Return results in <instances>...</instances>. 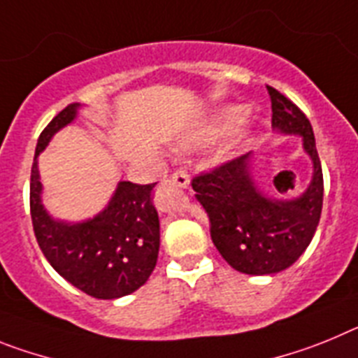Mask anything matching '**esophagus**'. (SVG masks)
<instances>
[{
	"instance_id": "34e87169",
	"label": "esophagus",
	"mask_w": 358,
	"mask_h": 358,
	"mask_svg": "<svg viewBox=\"0 0 358 358\" xmlns=\"http://www.w3.org/2000/svg\"><path fill=\"white\" fill-rule=\"evenodd\" d=\"M171 182L175 183V185H178V187L187 189L189 183H191V178H189V175L185 171H176V173H173V176H171Z\"/></svg>"
}]
</instances>
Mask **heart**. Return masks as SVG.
Masks as SVG:
<instances>
[{"instance_id": "heart-1", "label": "heart", "mask_w": 358, "mask_h": 358, "mask_svg": "<svg viewBox=\"0 0 358 358\" xmlns=\"http://www.w3.org/2000/svg\"><path fill=\"white\" fill-rule=\"evenodd\" d=\"M245 115H247L245 106H227L201 127L196 136H192V141L187 145L207 144V142L217 141V138L229 135V133L234 131L239 124L243 122Z\"/></svg>"}]
</instances>
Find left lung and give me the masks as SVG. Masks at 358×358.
I'll list each match as a JSON object with an SVG mask.
<instances>
[{
    "instance_id": "obj_1",
    "label": "left lung",
    "mask_w": 358,
    "mask_h": 358,
    "mask_svg": "<svg viewBox=\"0 0 358 358\" xmlns=\"http://www.w3.org/2000/svg\"><path fill=\"white\" fill-rule=\"evenodd\" d=\"M266 90L272 101L273 131L301 136L304 153L312 160L306 191L295 198L265 194L254 180L252 153L192 178L196 200L209 216L217 252L232 268L248 275L278 273L299 259L317 231L324 192L312 124L282 93L270 86Z\"/></svg>"
}]
</instances>
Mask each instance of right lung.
I'll use <instances>...</instances> for the list:
<instances>
[{
	"label": "right lung",
	"instance_id": "1",
	"mask_svg": "<svg viewBox=\"0 0 358 358\" xmlns=\"http://www.w3.org/2000/svg\"><path fill=\"white\" fill-rule=\"evenodd\" d=\"M80 104L66 106L43 129L30 175V214L37 243L59 275L95 299L133 294L155 270L160 222L153 205L157 183L119 182L108 205L83 222L55 220L43 205L37 158L57 131L77 119Z\"/></svg>",
	"mask_w": 358,
	"mask_h": 358
}]
</instances>
